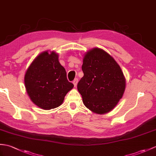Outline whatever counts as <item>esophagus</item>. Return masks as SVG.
<instances>
[{
	"label": "esophagus",
	"mask_w": 156,
	"mask_h": 156,
	"mask_svg": "<svg viewBox=\"0 0 156 156\" xmlns=\"http://www.w3.org/2000/svg\"><path fill=\"white\" fill-rule=\"evenodd\" d=\"M78 82V78H75V79L74 80H73V84H74V85L75 87L77 86Z\"/></svg>",
	"instance_id": "esophagus-1"
}]
</instances>
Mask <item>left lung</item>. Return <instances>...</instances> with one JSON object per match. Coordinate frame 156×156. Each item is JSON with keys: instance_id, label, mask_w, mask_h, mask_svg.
Listing matches in <instances>:
<instances>
[{"instance_id": "obj_1", "label": "left lung", "mask_w": 156, "mask_h": 156, "mask_svg": "<svg viewBox=\"0 0 156 156\" xmlns=\"http://www.w3.org/2000/svg\"><path fill=\"white\" fill-rule=\"evenodd\" d=\"M84 76L77 88L85 106L96 114L109 112L124 94L126 79L118 63L104 50L94 48L83 58Z\"/></svg>"}]
</instances>
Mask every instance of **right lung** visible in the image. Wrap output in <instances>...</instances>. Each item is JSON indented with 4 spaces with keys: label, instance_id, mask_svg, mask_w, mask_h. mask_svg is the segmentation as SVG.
<instances>
[{
    "label": "right lung",
    "instance_id": "add662e5",
    "mask_svg": "<svg viewBox=\"0 0 156 156\" xmlns=\"http://www.w3.org/2000/svg\"><path fill=\"white\" fill-rule=\"evenodd\" d=\"M24 84L32 102L44 110L60 106L74 87L53 51L43 52L35 58L25 74Z\"/></svg>",
    "mask_w": 156,
    "mask_h": 156
}]
</instances>
